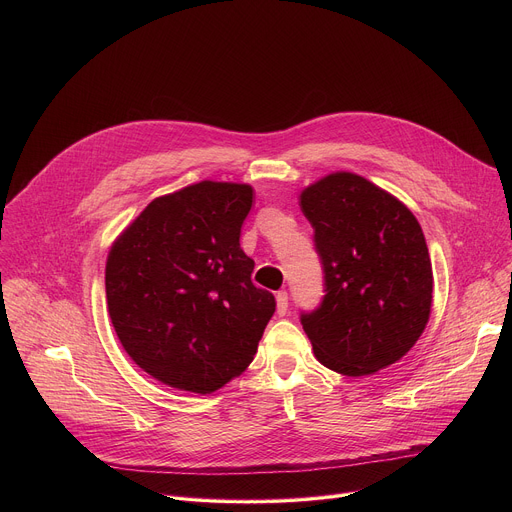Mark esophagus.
Wrapping results in <instances>:
<instances>
[{"mask_svg":"<svg viewBox=\"0 0 512 512\" xmlns=\"http://www.w3.org/2000/svg\"><path fill=\"white\" fill-rule=\"evenodd\" d=\"M275 302H277V314L283 316L287 312V291H277Z\"/></svg>","mask_w":512,"mask_h":512,"instance_id":"obj_1","label":"esophagus"}]
</instances>
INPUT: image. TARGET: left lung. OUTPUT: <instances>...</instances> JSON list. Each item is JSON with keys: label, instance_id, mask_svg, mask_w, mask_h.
I'll list each match as a JSON object with an SVG mask.
<instances>
[{"label": "left lung", "instance_id": "left-lung-1", "mask_svg": "<svg viewBox=\"0 0 512 512\" xmlns=\"http://www.w3.org/2000/svg\"><path fill=\"white\" fill-rule=\"evenodd\" d=\"M324 265L326 296L302 314L316 358L346 377L373 375L403 358L431 314L433 273L423 231L393 194L334 172L300 194Z\"/></svg>", "mask_w": 512, "mask_h": 512}]
</instances>
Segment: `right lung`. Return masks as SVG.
Wrapping results in <instances>:
<instances>
[{
    "mask_svg": "<svg viewBox=\"0 0 512 512\" xmlns=\"http://www.w3.org/2000/svg\"><path fill=\"white\" fill-rule=\"evenodd\" d=\"M251 204L249 184L202 180L152 200L111 245L115 334L143 373L172 389L208 395L239 377L275 312L239 243Z\"/></svg>",
    "mask_w": 512,
    "mask_h": 512,
    "instance_id": "1",
    "label": "right lung"
}]
</instances>
